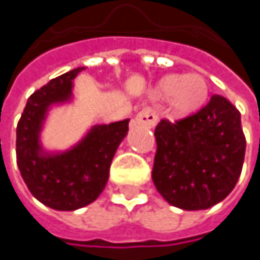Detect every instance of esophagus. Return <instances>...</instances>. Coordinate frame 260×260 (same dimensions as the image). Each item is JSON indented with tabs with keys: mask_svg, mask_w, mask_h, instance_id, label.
Masks as SVG:
<instances>
[{
	"mask_svg": "<svg viewBox=\"0 0 260 260\" xmlns=\"http://www.w3.org/2000/svg\"><path fill=\"white\" fill-rule=\"evenodd\" d=\"M158 122V114L155 110L152 108H144L141 110L135 119H134V123L135 125H141V126H146V128H153Z\"/></svg>",
	"mask_w": 260,
	"mask_h": 260,
	"instance_id": "obj_1",
	"label": "esophagus"
}]
</instances>
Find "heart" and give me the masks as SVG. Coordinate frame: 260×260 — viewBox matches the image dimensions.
Returning a JSON list of instances; mask_svg holds the SVG:
<instances>
[{"label": "heart", "instance_id": "1", "mask_svg": "<svg viewBox=\"0 0 260 260\" xmlns=\"http://www.w3.org/2000/svg\"><path fill=\"white\" fill-rule=\"evenodd\" d=\"M209 82L200 74L167 75L158 81L153 96L158 99L169 98L170 107L176 116L188 117L199 113L209 99Z\"/></svg>", "mask_w": 260, "mask_h": 260}]
</instances>
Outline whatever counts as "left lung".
<instances>
[{"label":"left lung","instance_id":"left-lung-1","mask_svg":"<svg viewBox=\"0 0 260 260\" xmlns=\"http://www.w3.org/2000/svg\"><path fill=\"white\" fill-rule=\"evenodd\" d=\"M152 179L158 192L185 211L208 209L224 200L239 179L245 137L241 114L214 94L199 113L155 128Z\"/></svg>","mask_w":260,"mask_h":260}]
</instances>
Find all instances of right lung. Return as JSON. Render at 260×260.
Here are the masks:
<instances>
[{
	"label": "right lung",
	"instance_id": "add662e5",
	"mask_svg": "<svg viewBox=\"0 0 260 260\" xmlns=\"http://www.w3.org/2000/svg\"><path fill=\"white\" fill-rule=\"evenodd\" d=\"M84 68L69 71L34 91L16 128V159L29 192L57 211H75L104 191L114 153L128 134L129 119L96 125L74 147L46 152L40 132L51 105L72 99L74 78Z\"/></svg>",
	"mask_w": 260,
	"mask_h": 260
}]
</instances>
